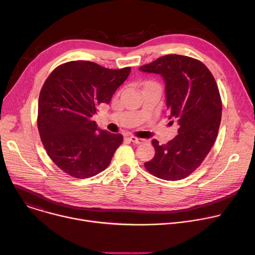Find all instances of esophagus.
<instances>
[{"label": "esophagus", "instance_id": "1", "mask_svg": "<svg viewBox=\"0 0 255 255\" xmlns=\"http://www.w3.org/2000/svg\"><path fill=\"white\" fill-rule=\"evenodd\" d=\"M129 140L133 143H136V144H141V143L146 142V139H142V138H138V137H135V136H130Z\"/></svg>", "mask_w": 255, "mask_h": 255}]
</instances>
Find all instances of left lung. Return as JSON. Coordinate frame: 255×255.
<instances>
[{
	"instance_id": "1",
	"label": "left lung",
	"mask_w": 255,
	"mask_h": 255,
	"mask_svg": "<svg viewBox=\"0 0 255 255\" xmlns=\"http://www.w3.org/2000/svg\"><path fill=\"white\" fill-rule=\"evenodd\" d=\"M139 69L164 77L170 119L179 123L174 139L165 144L152 139L155 154L144 167L164 180L186 178L201 165L218 136L222 100L215 77L199 60L181 55L163 56Z\"/></svg>"
}]
</instances>
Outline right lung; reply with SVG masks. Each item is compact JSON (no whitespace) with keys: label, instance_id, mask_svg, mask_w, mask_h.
Listing matches in <instances>:
<instances>
[{"label":"right lung","instance_id":"1","mask_svg":"<svg viewBox=\"0 0 255 255\" xmlns=\"http://www.w3.org/2000/svg\"><path fill=\"white\" fill-rule=\"evenodd\" d=\"M130 67L108 69L89 61L55 68L38 98L37 128L43 147L64 173L84 179L101 173L123 142L121 134L98 129L92 117L129 76Z\"/></svg>","mask_w":255,"mask_h":255}]
</instances>
